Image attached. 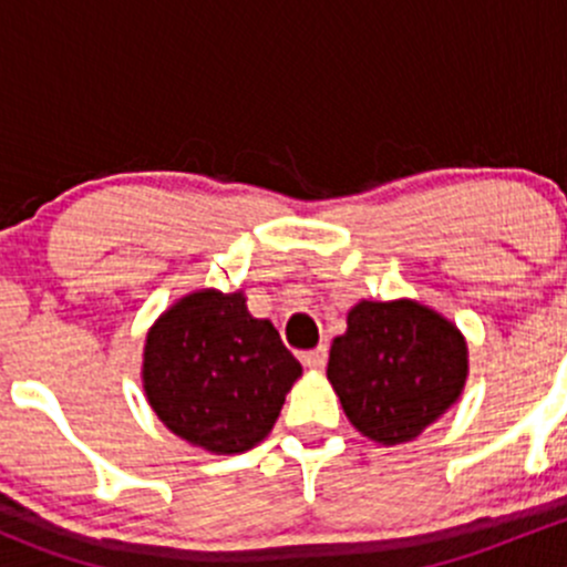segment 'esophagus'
<instances>
[{
	"label": "esophagus",
	"mask_w": 567,
	"mask_h": 567,
	"mask_svg": "<svg viewBox=\"0 0 567 567\" xmlns=\"http://www.w3.org/2000/svg\"><path fill=\"white\" fill-rule=\"evenodd\" d=\"M300 360H302V365H308V369H324V363H327V347L322 343V347L311 349V352H302Z\"/></svg>",
	"instance_id": "obj_1"
}]
</instances>
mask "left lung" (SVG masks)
Returning <instances> with one entry per match:
<instances>
[{"instance_id": "obj_1", "label": "left lung", "mask_w": 567, "mask_h": 567, "mask_svg": "<svg viewBox=\"0 0 567 567\" xmlns=\"http://www.w3.org/2000/svg\"><path fill=\"white\" fill-rule=\"evenodd\" d=\"M327 379L354 429L382 445L410 442L458 399L466 343L412 300H363L330 347Z\"/></svg>"}]
</instances>
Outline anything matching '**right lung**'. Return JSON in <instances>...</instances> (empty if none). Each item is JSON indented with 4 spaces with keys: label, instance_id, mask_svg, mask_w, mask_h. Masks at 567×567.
I'll return each instance as SVG.
<instances>
[{
    "label": "right lung",
    "instance_id": "obj_1",
    "mask_svg": "<svg viewBox=\"0 0 567 567\" xmlns=\"http://www.w3.org/2000/svg\"><path fill=\"white\" fill-rule=\"evenodd\" d=\"M300 373L276 327L250 317L240 291L183 297L144 347V390L157 417L218 456L270 434Z\"/></svg>",
    "mask_w": 567,
    "mask_h": 567
}]
</instances>
